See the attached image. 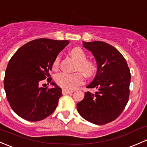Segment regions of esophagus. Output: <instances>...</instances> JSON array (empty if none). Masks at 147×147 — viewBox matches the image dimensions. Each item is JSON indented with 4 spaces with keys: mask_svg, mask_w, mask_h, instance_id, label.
<instances>
[{
    "mask_svg": "<svg viewBox=\"0 0 147 147\" xmlns=\"http://www.w3.org/2000/svg\"><path fill=\"white\" fill-rule=\"evenodd\" d=\"M72 92H71V91H67L66 90V89H63L62 90V93H63V95H67V94H69L72 93Z\"/></svg>",
    "mask_w": 147,
    "mask_h": 147,
    "instance_id": "obj_1",
    "label": "esophagus"
}]
</instances>
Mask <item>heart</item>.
<instances>
[{"label": "heart", "mask_w": 147, "mask_h": 147, "mask_svg": "<svg viewBox=\"0 0 147 147\" xmlns=\"http://www.w3.org/2000/svg\"><path fill=\"white\" fill-rule=\"evenodd\" d=\"M70 55L79 63L78 70L81 71L83 74L80 72L73 74L61 72L56 75L55 80L58 85L67 90H72L75 89L77 86L82 84L84 82L83 74L86 78H91L95 75L97 71L96 64L93 61L86 60V53L81 48H73L70 51ZM60 61H61V55H57L53 63L54 69L58 68L60 65Z\"/></svg>", "instance_id": "heart-1"}]
</instances>
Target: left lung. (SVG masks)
Listing matches in <instances>:
<instances>
[{
    "label": "left lung",
    "mask_w": 147,
    "mask_h": 147,
    "mask_svg": "<svg viewBox=\"0 0 147 147\" xmlns=\"http://www.w3.org/2000/svg\"><path fill=\"white\" fill-rule=\"evenodd\" d=\"M82 43L97 64L96 75L86 87L97 91L85 92L82 101L77 103V109L90 123L107 124L118 118L127 103L130 71L124 57L113 46L98 41Z\"/></svg>",
    "instance_id": "obj_1"
}]
</instances>
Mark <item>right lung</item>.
<instances>
[{
    "instance_id": "obj_1",
    "label": "right lung",
    "mask_w": 147,
    "mask_h": 147,
    "mask_svg": "<svg viewBox=\"0 0 147 147\" xmlns=\"http://www.w3.org/2000/svg\"><path fill=\"white\" fill-rule=\"evenodd\" d=\"M69 41L38 38L20 48L10 58L4 78L7 99L14 112L28 121H39L56 109L62 89L52 82L49 71ZM54 86L40 87L42 80Z\"/></svg>"
}]
</instances>
